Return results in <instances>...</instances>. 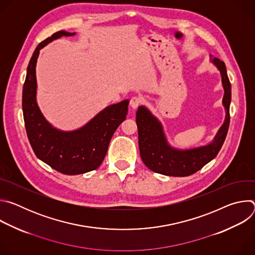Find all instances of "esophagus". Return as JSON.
Instances as JSON below:
<instances>
[{"label": "esophagus", "instance_id": "34e87169", "mask_svg": "<svg viewBox=\"0 0 255 255\" xmlns=\"http://www.w3.org/2000/svg\"><path fill=\"white\" fill-rule=\"evenodd\" d=\"M142 103V100L141 98L139 97H133L131 100H130V106L132 107V109H137L139 107V105Z\"/></svg>", "mask_w": 255, "mask_h": 255}]
</instances>
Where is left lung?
<instances>
[{"label":"left lung","instance_id":"1","mask_svg":"<svg viewBox=\"0 0 255 255\" xmlns=\"http://www.w3.org/2000/svg\"><path fill=\"white\" fill-rule=\"evenodd\" d=\"M211 62L220 71L224 96L222 100L225 109V120L213 140L199 147L179 149L168 143L161 122L145 106L138 107L136 124L138 128V144L140 156L150 170L169 176H188L210 162L220 151L225 141L230 123L231 84L225 63L219 58H212Z\"/></svg>","mask_w":255,"mask_h":255}]
</instances>
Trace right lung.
<instances>
[{"instance_id": "add662e5", "label": "right lung", "mask_w": 255, "mask_h": 255, "mask_svg": "<svg viewBox=\"0 0 255 255\" xmlns=\"http://www.w3.org/2000/svg\"><path fill=\"white\" fill-rule=\"evenodd\" d=\"M74 35L75 32L61 30L36 47L27 67L22 97L25 128L34 153L53 169L68 175L86 173L102 164L113 134L126 119L129 105V100H124L108 106L87 124L71 131L55 128L45 119L36 100L39 52L51 41Z\"/></svg>"}]
</instances>
